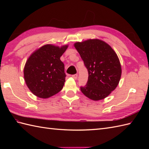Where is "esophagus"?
Returning <instances> with one entry per match:
<instances>
[{
    "instance_id": "1",
    "label": "esophagus",
    "mask_w": 149,
    "mask_h": 149,
    "mask_svg": "<svg viewBox=\"0 0 149 149\" xmlns=\"http://www.w3.org/2000/svg\"><path fill=\"white\" fill-rule=\"evenodd\" d=\"M72 77L74 79H77V77H78V75L77 74H74V75H72Z\"/></svg>"
}]
</instances>
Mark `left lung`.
Here are the masks:
<instances>
[{"instance_id": "obj_1", "label": "left lung", "mask_w": 149, "mask_h": 149, "mask_svg": "<svg viewBox=\"0 0 149 149\" xmlns=\"http://www.w3.org/2000/svg\"><path fill=\"white\" fill-rule=\"evenodd\" d=\"M88 72V79L81 91L93 100L104 99L118 86L122 68L116 52L99 39L74 44Z\"/></svg>"}]
</instances>
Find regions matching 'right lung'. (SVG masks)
<instances>
[{
    "instance_id": "1",
    "label": "right lung",
    "mask_w": 149,
    "mask_h": 149,
    "mask_svg": "<svg viewBox=\"0 0 149 149\" xmlns=\"http://www.w3.org/2000/svg\"><path fill=\"white\" fill-rule=\"evenodd\" d=\"M67 48V45L59 47L47 44L28 58L24 69V79L30 91L38 97L47 99L62 90L66 74L60 57Z\"/></svg>"
}]
</instances>
